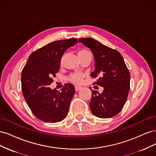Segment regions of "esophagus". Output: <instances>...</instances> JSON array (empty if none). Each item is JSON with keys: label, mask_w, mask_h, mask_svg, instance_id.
Instances as JSON below:
<instances>
[{"label": "esophagus", "mask_w": 156, "mask_h": 156, "mask_svg": "<svg viewBox=\"0 0 156 156\" xmlns=\"http://www.w3.org/2000/svg\"><path fill=\"white\" fill-rule=\"evenodd\" d=\"M81 86H78V85H76L75 87V90L76 91H78V90H79L80 89H81Z\"/></svg>", "instance_id": "esophagus-1"}]
</instances>
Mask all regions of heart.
Wrapping results in <instances>:
<instances>
[{"instance_id": "b5f03b06", "label": "heart", "mask_w": 156, "mask_h": 156, "mask_svg": "<svg viewBox=\"0 0 156 156\" xmlns=\"http://www.w3.org/2000/svg\"><path fill=\"white\" fill-rule=\"evenodd\" d=\"M79 53L88 54V53H90V52L88 50H87V49H83V50L80 51L79 52ZM83 77H84V75H83V73H81V72H74V73H72V74L69 75V79L71 80V81L80 83L82 81V79H83Z\"/></svg>"}]
</instances>
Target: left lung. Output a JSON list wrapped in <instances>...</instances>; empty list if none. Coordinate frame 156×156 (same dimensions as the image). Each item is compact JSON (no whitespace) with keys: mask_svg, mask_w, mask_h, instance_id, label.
<instances>
[{"mask_svg":"<svg viewBox=\"0 0 156 156\" xmlns=\"http://www.w3.org/2000/svg\"><path fill=\"white\" fill-rule=\"evenodd\" d=\"M79 41L92 51L95 70L91 77H98L94 83L103 87L101 94L92 90L90 110L101 119L115 116L124 106L130 88V73L123 57L118 51L90 37L79 38Z\"/></svg>","mask_w":156,"mask_h":156,"instance_id":"1","label":"left lung"}]
</instances>
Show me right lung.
Segmentation results:
<instances>
[{
	"label": "right lung",
	"mask_w": 156,
	"mask_h": 156,
	"mask_svg": "<svg viewBox=\"0 0 156 156\" xmlns=\"http://www.w3.org/2000/svg\"><path fill=\"white\" fill-rule=\"evenodd\" d=\"M78 43L76 38L58 40L34 51L23 68L21 88L28 106L39 120L49 123L62 121L66 117L75 94L72 84L57 91L49 87L52 77L59 71L64 52Z\"/></svg>",
	"instance_id": "obj_1"
}]
</instances>
